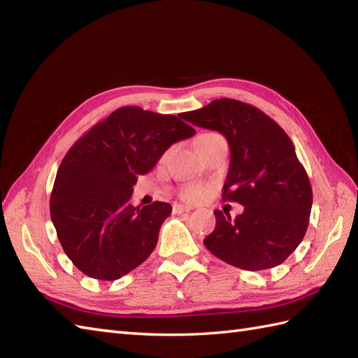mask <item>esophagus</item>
I'll use <instances>...</instances> for the list:
<instances>
[{
    "label": "esophagus",
    "mask_w": 358,
    "mask_h": 358,
    "mask_svg": "<svg viewBox=\"0 0 358 358\" xmlns=\"http://www.w3.org/2000/svg\"><path fill=\"white\" fill-rule=\"evenodd\" d=\"M191 209V206H185V204H173L172 206L173 214H183V212H189Z\"/></svg>",
    "instance_id": "34e87169"
}]
</instances>
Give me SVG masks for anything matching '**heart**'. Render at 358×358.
Returning <instances> with one entry per match:
<instances>
[{
	"label": "heart",
	"instance_id": "b5f03b06",
	"mask_svg": "<svg viewBox=\"0 0 358 358\" xmlns=\"http://www.w3.org/2000/svg\"><path fill=\"white\" fill-rule=\"evenodd\" d=\"M183 199L187 200V201H201L204 196L208 195V191L204 189L203 186H196V185H192V186H187L183 189Z\"/></svg>",
	"mask_w": 358,
	"mask_h": 358
}]
</instances>
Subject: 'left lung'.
<instances>
[{
    "label": "left lung",
    "instance_id": "left-lung-1",
    "mask_svg": "<svg viewBox=\"0 0 358 358\" xmlns=\"http://www.w3.org/2000/svg\"><path fill=\"white\" fill-rule=\"evenodd\" d=\"M183 118L226 136L231 162L223 200L245 206L234 220L215 210V229L204 246L246 271L283 263L305 237L313 208V187L291 138L264 112L231 98L185 112Z\"/></svg>",
    "mask_w": 358,
    "mask_h": 358
}]
</instances>
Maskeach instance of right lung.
<instances>
[{"mask_svg": "<svg viewBox=\"0 0 358 358\" xmlns=\"http://www.w3.org/2000/svg\"><path fill=\"white\" fill-rule=\"evenodd\" d=\"M178 117L138 106L120 108L63 158L50 195V218L66 255L86 275L121 278L155 249L172 206L155 201L134 208L131 195L138 175L148 173L173 143L195 134Z\"/></svg>", "mask_w": 358, "mask_h": 358, "instance_id": "1", "label": "right lung"}]
</instances>
